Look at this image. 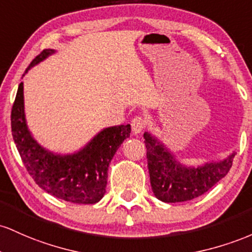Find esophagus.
Here are the masks:
<instances>
[{
  "label": "esophagus",
  "mask_w": 252,
  "mask_h": 252,
  "mask_svg": "<svg viewBox=\"0 0 252 252\" xmlns=\"http://www.w3.org/2000/svg\"><path fill=\"white\" fill-rule=\"evenodd\" d=\"M146 121L143 117H135L133 120H132L131 126H132V131L134 132L135 134H139L144 128H145Z\"/></svg>",
  "instance_id": "esophagus-1"
}]
</instances>
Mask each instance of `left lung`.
<instances>
[{
  "label": "left lung",
  "mask_w": 252,
  "mask_h": 252,
  "mask_svg": "<svg viewBox=\"0 0 252 252\" xmlns=\"http://www.w3.org/2000/svg\"><path fill=\"white\" fill-rule=\"evenodd\" d=\"M144 139L152 191L158 200L168 203L189 201L210 190L227 175L236 155L233 151L222 159L186 165L150 132L144 133Z\"/></svg>",
  "instance_id": "left-lung-1"
}]
</instances>
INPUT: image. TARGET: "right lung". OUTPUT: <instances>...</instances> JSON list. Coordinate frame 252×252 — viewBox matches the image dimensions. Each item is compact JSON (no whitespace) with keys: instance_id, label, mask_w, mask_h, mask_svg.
<instances>
[{"instance_id":"add662e5","label":"right lung","mask_w":252,"mask_h":252,"mask_svg":"<svg viewBox=\"0 0 252 252\" xmlns=\"http://www.w3.org/2000/svg\"><path fill=\"white\" fill-rule=\"evenodd\" d=\"M56 52L46 49L28 65L36 64ZM12 133L27 171L36 185L58 199L72 203H96L106 193L108 166L119 146L131 133V125L106 127L73 154H55L33 138L25 115L24 82L19 84L12 109Z\"/></svg>"}]
</instances>
